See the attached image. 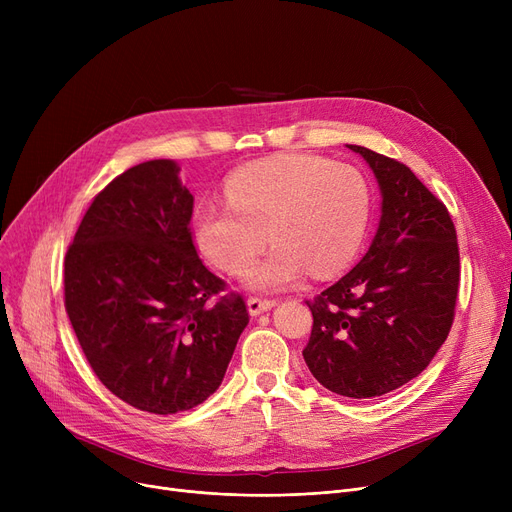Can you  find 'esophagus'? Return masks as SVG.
I'll list each match as a JSON object with an SVG mask.
<instances>
[{"label":"esophagus","instance_id":"1","mask_svg":"<svg viewBox=\"0 0 512 512\" xmlns=\"http://www.w3.org/2000/svg\"><path fill=\"white\" fill-rule=\"evenodd\" d=\"M247 305H249V313H251V315H259V313H263V311H270L272 307H276V305H278V301H276V299H259V297H251Z\"/></svg>","mask_w":512,"mask_h":512}]
</instances>
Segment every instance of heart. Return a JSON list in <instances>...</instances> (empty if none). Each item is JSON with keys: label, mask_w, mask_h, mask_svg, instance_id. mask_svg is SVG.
<instances>
[{"label": "heart", "mask_w": 512, "mask_h": 512, "mask_svg": "<svg viewBox=\"0 0 512 512\" xmlns=\"http://www.w3.org/2000/svg\"><path fill=\"white\" fill-rule=\"evenodd\" d=\"M226 205L203 203L193 236L199 253L228 276L247 274L270 234L274 251L251 276L255 288L282 290L309 272L328 278L361 251L371 191L363 174L326 157L282 155L236 170Z\"/></svg>", "instance_id": "b5f03b06"}]
</instances>
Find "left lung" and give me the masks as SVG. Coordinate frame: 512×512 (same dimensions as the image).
<instances>
[{
    "label": "left lung",
    "mask_w": 512,
    "mask_h": 512,
    "mask_svg": "<svg viewBox=\"0 0 512 512\" xmlns=\"http://www.w3.org/2000/svg\"><path fill=\"white\" fill-rule=\"evenodd\" d=\"M378 178L382 220L365 257L313 301L303 357L313 378L348 398L405 386L448 338L461 282L446 205L400 161L348 145Z\"/></svg>",
    "instance_id": "1"
}]
</instances>
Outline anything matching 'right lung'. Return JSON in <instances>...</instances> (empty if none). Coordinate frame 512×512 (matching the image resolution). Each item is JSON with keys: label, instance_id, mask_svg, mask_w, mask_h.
<instances>
[{"label": "right lung", "instance_id": "right-lung-1", "mask_svg": "<svg viewBox=\"0 0 512 512\" xmlns=\"http://www.w3.org/2000/svg\"><path fill=\"white\" fill-rule=\"evenodd\" d=\"M178 166L153 159L89 205L64 259V305L101 384L130 407L174 415L218 390L249 324L191 232Z\"/></svg>", "mask_w": 512, "mask_h": 512}]
</instances>
